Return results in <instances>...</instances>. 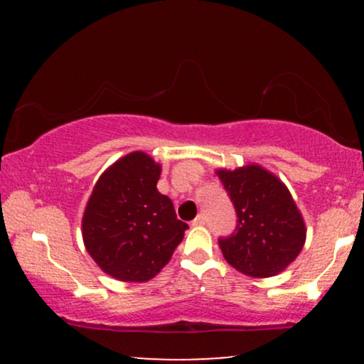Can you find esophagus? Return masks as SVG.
I'll use <instances>...</instances> for the list:
<instances>
[{
	"instance_id": "esophagus-1",
	"label": "esophagus",
	"mask_w": 364,
	"mask_h": 364,
	"mask_svg": "<svg viewBox=\"0 0 364 364\" xmlns=\"http://www.w3.org/2000/svg\"><path fill=\"white\" fill-rule=\"evenodd\" d=\"M205 222H207L205 215H197V217L192 220V225H193V227H197V225H205Z\"/></svg>"
}]
</instances>
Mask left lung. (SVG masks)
I'll use <instances>...</instances> for the list:
<instances>
[{
    "instance_id": "left-lung-1",
    "label": "left lung",
    "mask_w": 364,
    "mask_h": 364,
    "mask_svg": "<svg viewBox=\"0 0 364 364\" xmlns=\"http://www.w3.org/2000/svg\"><path fill=\"white\" fill-rule=\"evenodd\" d=\"M237 213V227L218 245L238 272L272 277L285 270L305 245L301 213L283 182L260 166L218 171Z\"/></svg>"
}]
</instances>
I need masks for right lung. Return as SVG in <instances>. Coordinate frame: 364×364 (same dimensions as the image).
<instances>
[{
  "label": "right lung",
  "mask_w": 364,
  "mask_h": 364,
  "mask_svg": "<svg viewBox=\"0 0 364 364\" xmlns=\"http://www.w3.org/2000/svg\"><path fill=\"white\" fill-rule=\"evenodd\" d=\"M161 166L132 152L102 173L82 217L89 255L121 282H147L171 260L188 225L157 191Z\"/></svg>",
  "instance_id": "obj_1"
}]
</instances>
